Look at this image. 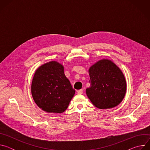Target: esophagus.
Segmentation results:
<instances>
[{
  "label": "esophagus",
  "instance_id": "obj_1",
  "mask_svg": "<svg viewBox=\"0 0 150 150\" xmlns=\"http://www.w3.org/2000/svg\"><path fill=\"white\" fill-rule=\"evenodd\" d=\"M77 93L78 94H82V93H83V90L81 89V90H78V91H77Z\"/></svg>",
  "mask_w": 150,
  "mask_h": 150
}]
</instances>
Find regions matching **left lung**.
Wrapping results in <instances>:
<instances>
[{
    "instance_id": "obj_1",
    "label": "left lung",
    "mask_w": 150,
    "mask_h": 150,
    "mask_svg": "<svg viewBox=\"0 0 150 150\" xmlns=\"http://www.w3.org/2000/svg\"><path fill=\"white\" fill-rule=\"evenodd\" d=\"M91 86L86 89L90 100L97 108H115L123 100L127 84L123 73L111 60L102 59L88 70Z\"/></svg>"
}]
</instances>
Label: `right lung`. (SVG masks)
<instances>
[{
  "label": "right lung",
  "mask_w": 150,
  "mask_h": 150,
  "mask_svg": "<svg viewBox=\"0 0 150 150\" xmlns=\"http://www.w3.org/2000/svg\"><path fill=\"white\" fill-rule=\"evenodd\" d=\"M33 98L47 113L65 112L75 94L64 73V67L56 60L47 62L35 71L31 87Z\"/></svg>",
  "instance_id": "1"
}]
</instances>
